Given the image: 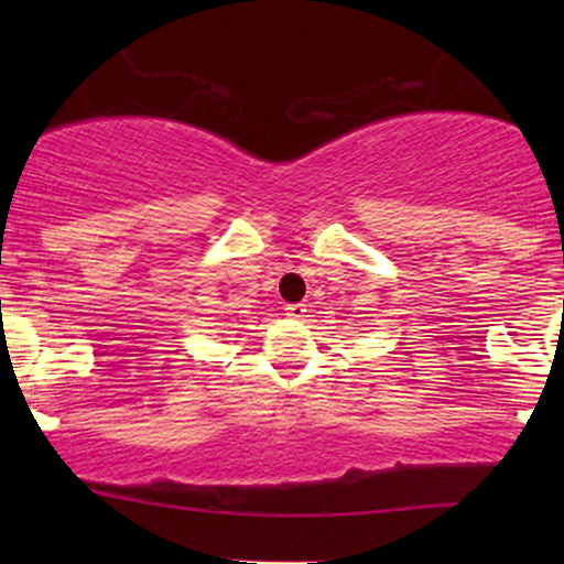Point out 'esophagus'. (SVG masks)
Wrapping results in <instances>:
<instances>
[{
  "label": "esophagus",
  "mask_w": 564,
  "mask_h": 564,
  "mask_svg": "<svg viewBox=\"0 0 564 564\" xmlns=\"http://www.w3.org/2000/svg\"><path fill=\"white\" fill-rule=\"evenodd\" d=\"M284 311H288V315H290V318H305V313H307V307L303 305V303H292V305H288V307H284Z\"/></svg>",
  "instance_id": "esophagus-1"
}]
</instances>
